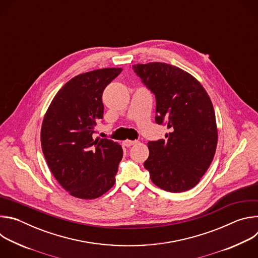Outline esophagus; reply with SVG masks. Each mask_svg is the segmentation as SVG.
I'll list each match as a JSON object with an SVG mask.
<instances>
[{
	"mask_svg": "<svg viewBox=\"0 0 258 258\" xmlns=\"http://www.w3.org/2000/svg\"><path fill=\"white\" fill-rule=\"evenodd\" d=\"M136 143H137V141H132V140H125V141H123V145L126 146V147H131V146H133V145L136 144Z\"/></svg>",
	"mask_w": 258,
	"mask_h": 258,
	"instance_id": "esophagus-1",
	"label": "esophagus"
}]
</instances>
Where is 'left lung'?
I'll return each mask as SVG.
<instances>
[{
  "label": "left lung",
  "mask_w": 258,
  "mask_h": 258,
  "mask_svg": "<svg viewBox=\"0 0 258 258\" xmlns=\"http://www.w3.org/2000/svg\"><path fill=\"white\" fill-rule=\"evenodd\" d=\"M133 68L155 95V121L170 128L165 140L148 142L149 157L144 166L160 189L188 191L200 181L215 154L217 126L212 102L202 85L176 66L150 62Z\"/></svg>",
  "instance_id": "left-lung-1"
}]
</instances>
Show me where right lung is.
<instances>
[{
    "instance_id": "obj_1",
    "label": "right lung",
    "mask_w": 258,
    "mask_h": 258,
    "mask_svg": "<svg viewBox=\"0 0 258 258\" xmlns=\"http://www.w3.org/2000/svg\"><path fill=\"white\" fill-rule=\"evenodd\" d=\"M121 68L82 73L55 95L45 114L42 149L57 181L71 196L95 199L111 189L122 158L121 146L108 139H94L103 118L102 94Z\"/></svg>"
}]
</instances>
